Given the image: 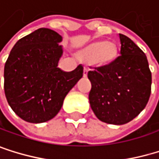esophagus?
I'll list each match as a JSON object with an SVG mask.
<instances>
[{
    "label": "esophagus",
    "mask_w": 159,
    "mask_h": 159,
    "mask_svg": "<svg viewBox=\"0 0 159 159\" xmlns=\"http://www.w3.org/2000/svg\"><path fill=\"white\" fill-rule=\"evenodd\" d=\"M87 73H88V69H87V68H84V69H83V77H84V78L87 77Z\"/></svg>",
    "instance_id": "1"
}]
</instances>
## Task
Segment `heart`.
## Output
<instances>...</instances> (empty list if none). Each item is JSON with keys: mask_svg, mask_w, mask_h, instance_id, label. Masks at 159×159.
Wrapping results in <instances>:
<instances>
[{"mask_svg": "<svg viewBox=\"0 0 159 159\" xmlns=\"http://www.w3.org/2000/svg\"><path fill=\"white\" fill-rule=\"evenodd\" d=\"M116 54L117 50L113 43L97 42L83 48L79 54V58L86 63L104 66L116 59Z\"/></svg>", "mask_w": 159, "mask_h": 159, "instance_id": "b5f03b06", "label": "heart"}]
</instances>
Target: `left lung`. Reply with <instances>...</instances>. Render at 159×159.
I'll return each instance as SVG.
<instances>
[{
	"label": "left lung",
	"mask_w": 159,
	"mask_h": 159,
	"mask_svg": "<svg viewBox=\"0 0 159 159\" xmlns=\"http://www.w3.org/2000/svg\"><path fill=\"white\" fill-rule=\"evenodd\" d=\"M120 56L88 72L91 108L99 120L115 125L128 123L139 115L152 85L146 55L125 35L120 34Z\"/></svg>",
	"instance_id": "8db88e82"
}]
</instances>
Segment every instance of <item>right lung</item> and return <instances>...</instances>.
<instances>
[{
	"label": "right lung",
	"mask_w": 159,
	"mask_h": 159,
	"mask_svg": "<svg viewBox=\"0 0 159 159\" xmlns=\"http://www.w3.org/2000/svg\"><path fill=\"white\" fill-rule=\"evenodd\" d=\"M61 41L56 31L39 28L19 39L5 62L7 102L27 122L43 123L56 116L66 95L82 78V65L71 72L58 67Z\"/></svg>",
	"instance_id": "add662e5"
}]
</instances>
